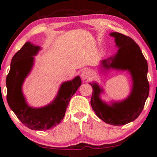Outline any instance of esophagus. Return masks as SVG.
Listing matches in <instances>:
<instances>
[{
  "label": "esophagus",
  "instance_id": "34e87169",
  "mask_svg": "<svg viewBox=\"0 0 157 157\" xmlns=\"http://www.w3.org/2000/svg\"><path fill=\"white\" fill-rule=\"evenodd\" d=\"M81 78L84 81L88 82L90 81V79L91 78V72L90 70L88 69H86V70H83L81 73Z\"/></svg>",
  "mask_w": 157,
  "mask_h": 157
}]
</instances>
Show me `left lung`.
I'll return each instance as SVG.
<instances>
[{
	"instance_id": "obj_1",
	"label": "left lung",
	"mask_w": 157,
	"mask_h": 157,
	"mask_svg": "<svg viewBox=\"0 0 157 157\" xmlns=\"http://www.w3.org/2000/svg\"><path fill=\"white\" fill-rule=\"evenodd\" d=\"M119 47L113 57L101 61L103 68L128 70L133 78V88L129 96L110 105L103 101L99 95L103 90L96 83H90L93 89L90 100L92 109L100 119L107 124L120 126L128 124L139 116L149 95L147 60L140 48L132 38L120 33H111Z\"/></svg>"
}]
</instances>
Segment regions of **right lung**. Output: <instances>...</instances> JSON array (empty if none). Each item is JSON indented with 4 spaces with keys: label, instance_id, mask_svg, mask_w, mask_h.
<instances>
[{
    "label": "right lung",
    "instance_id": "obj_1",
    "mask_svg": "<svg viewBox=\"0 0 157 157\" xmlns=\"http://www.w3.org/2000/svg\"><path fill=\"white\" fill-rule=\"evenodd\" d=\"M40 47L26 42L12 59L6 78L7 101L10 109L25 127L33 130H47L63 120L74 93L81 85L80 76L64 82L55 99L47 106L33 108L28 106L22 93V85L32 69L34 57Z\"/></svg>",
    "mask_w": 157,
    "mask_h": 157
}]
</instances>
